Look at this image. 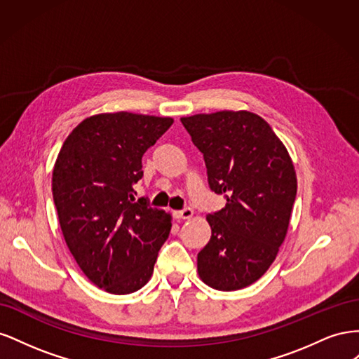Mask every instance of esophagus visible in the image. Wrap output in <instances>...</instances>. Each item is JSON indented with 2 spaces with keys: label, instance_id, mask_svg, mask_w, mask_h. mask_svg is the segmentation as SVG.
Returning <instances> with one entry per match:
<instances>
[{
  "label": "esophagus",
  "instance_id": "34e87169",
  "mask_svg": "<svg viewBox=\"0 0 359 359\" xmlns=\"http://www.w3.org/2000/svg\"><path fill=\"white\" fill-rule=\"evenodd\" d=\"M173 217L177 220H189L193 217V210L191 208H184L181 211H173Z\"/></svg>",
  "mask_w": 359,
  "mask_h": 359
}]
</instances>
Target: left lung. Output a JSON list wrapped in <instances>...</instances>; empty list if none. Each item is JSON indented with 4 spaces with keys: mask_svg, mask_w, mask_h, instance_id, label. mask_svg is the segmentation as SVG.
<instances>
[{
    "mask_svg": "<svg viewBox=\"0 0 359 359\" xmlns=\"http://www.w3.org/2000/svg\"><path fill=\"white\" fill-rule=\"evenodd\" d=\"M203 154L208 184L226 206L206 215L211 238L198 273L217 290L253 285L277 257L297 196V173L286 147L259 115L220 111L181 118Z\"/></svg>",
    "mask_w": 359,
    "mask_h": 359,
    "instance_id": "1",
    "label": "left lung"
}]
</instances>
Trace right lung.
I'll list each match as a JSON object with an SVG mask.
<instances>
[{"mask_svg":"<svg viewBox=\"0 0 359 359\" xmlns=\"http://www.w3.org/2000/svg\"><path fill=\"white\" fill-rule=\"evenodd\" d=\"M169 116L132 112L85 118L64 140L52 172L62 236L91 283L114 295L153 276L172 217L135 201L142 156L172 126Z\"/></svg>","mask_w":359,"mask_h":359,"instance_id":"obj_1","label":"right lung"}]
</instances>
